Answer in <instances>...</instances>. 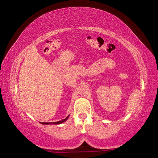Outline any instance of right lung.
Masks as SVG:
<instances>
[{"mask_svg": "<svg viewBox=\"0 0 158 158\" xmlns=\"http://www.w3.org/2000/svg\"><path fill=\"white\" fill-rule=\"evenodd\" d=\"M69 117V115L67 116L65 119H64L61 121H58V122H40V123H42V124H44V125H49V124H56V125H58V124L62 123L64 122H66V121L68 119Z\"/></svg>", "mask_w": 158, "mask_h": 158, "instance_id": "1", "label": "right lung"}]
</instances>
